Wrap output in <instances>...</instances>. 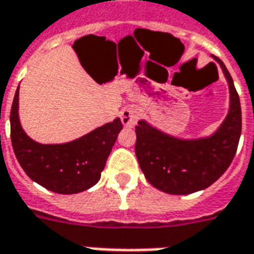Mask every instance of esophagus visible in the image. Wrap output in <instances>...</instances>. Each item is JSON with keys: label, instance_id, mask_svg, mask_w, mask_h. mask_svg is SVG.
I'll return each instance as SVG.
<instances>
[{"label": "esophagus", "instance_id": "34e87169", "mask_svg": "<svg viewBox=\"0 0 254 254\" xmlns=\"http://www.w3.org/2000/svg\"><path fill=\"white\" fill-rule=\"evenodd\" d=\"M120 120H122V123H123L125 127H128V128L134 127L139 120L138 110L134 108V107H127V108H125V110L122 111Z\"/></svg>", "mask_w": 254, "mask_h": 254}]
</instances>
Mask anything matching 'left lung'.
Wrapping results in <instances>:
<instances>
[{"label": "left lung", "instance_id": "obj_1", "mask_svg": "<svg viewBox=\"0 0 254 254\" xmlns=\"http://www.w3.org/2000/svg\"><path fill=\"white\" fill-rule=\"evenodd\" d=\"M229 85V111L209 136L182 139L139 120L135 154L148 182L167 194L185 195L209 188L228 170L241 136V104L233 79L218 57Z\"/></svg>", "mask_w": 254, "mask_h": 254}]
</instances>
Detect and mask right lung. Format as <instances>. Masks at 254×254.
<instances>
[{
    "mask_svg": "<svg viewBox=\"0 0 254 254\" xmlns=\"http://www.w3.org/2000/svg\"><path fill=\"white\" fill-rule=\"evenodd\" d=\"M18 89L10 111V138L16 158L36 184L59 194H76L98 184L107 158L123 128L119 118L81 138L43 144L29 138L18 118Z\"/></svg>",
    "mask_w": 254,
    "mask_h": 254,
    "instance_id": "1",
    "label": "right lung"
}]
</instances>
